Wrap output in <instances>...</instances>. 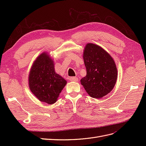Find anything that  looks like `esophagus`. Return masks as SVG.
Returning <instances> with one entry per match:
<instances>
[{
  "instance_id": "34e87169",
  "label": "esophagus",
  "mask_w": 146,
  "mask_h": 146,
  "mask_svg": "<svg viewBox=\"0 0 146 146\" xmlns=\"http://www.w3.org/2000/svg\"><path fill=\"white\" fill-rule=\"evenodd\" d=\"M69 79L71 82H77L78 81V78L76 77H70L69 78Z\"/></svg>"
}]
</instances>
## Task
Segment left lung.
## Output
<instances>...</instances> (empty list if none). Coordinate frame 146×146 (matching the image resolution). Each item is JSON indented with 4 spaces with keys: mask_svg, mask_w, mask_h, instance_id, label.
<instances>
[{
    "mask_svg": "<svg viewBox=\"0 0 146 146\" xmlns=\"http://www.w3.org/2000/svg\"><path fill=\"white\" fill-rule=\"evenodd\" d=\"M86 76L81 84L91 98L100 99L113 89L117 78V70L112 57L98 45L88 43L83 52Z\"/></svg>",
    "mask_w": 146,
    "mask_h": 146,
    "instance_id": "left-lung-1",
    "label": "left lung"
}]
</instances>
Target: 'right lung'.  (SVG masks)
I'll return each mask as SVG.
<instances>
[{
	"mask_svg": "<svg viewBox=\"0 0 146 146\" xmlns=\"http://www.w3.org/2000/svg\"><path fill=\"white\" fill-rule=\"evenodd\" d=\"M66 83L55 72L54 61L47 52L37 57L29 73V85L38 100L48 104H54Z\"/></svg>",
	"mask_w": 146,
	"mask_h": 146,
	"instance_id": "add662e5",
	"label": "right lung"
}]
</instances>
